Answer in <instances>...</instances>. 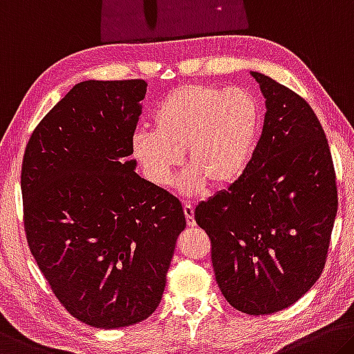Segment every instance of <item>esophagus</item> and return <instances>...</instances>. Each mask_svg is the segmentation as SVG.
I'll use <instances>...</instances> for the list:
<instances>
[{
  "mask_svg": "<svg viewBox=\"0 0 354 354\" xmlns=\"http://www.w3.org/2000/svg\"><path fill=\"white\" fill-rule=\"evenodd\" d=\"M184 216H186L187 225L195 227V218H194V206L190 203H184Z\"/></svg>",
  "mask_w": 354,
  "mask_h": 354,
  "instance_id": "obj_1",
  "label": "esophagus"
}]
</instances>
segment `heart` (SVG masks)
<instances>
[{
	"instance_id": "obj_1",
	"label": "heart",
	"mask_w": 354,
	"mask_h": 354,
	"mask_svg": "<svg viewBox=\"0 0 354 354\" xmlns=\"http://www.w3.org/2000/svg\"><path fill=\"white\" fill-rule=\"evenodd\" d=\"M260 118L258 102L244 89L189 83L157 104L151 115L154 131L132 133V156L156 187L171 183L183 153L190 164L178 181L184 195L200 194L207 183L225 187L245 171Z\"/></svg>"
}]
</instances>
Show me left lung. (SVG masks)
Returning a JSON list of instances; mask_svg holds the SVG:
<instances>
[{
    "mask_svg": "<svg viewBox=\"0 0 354 354\" xmlns=\"http://www.w3.org/2000/svg\"><path fill=\"white\" fill-rule=\"evenodd\" d=\"M265 96L261 137L238 181L195 207L218 288L236 310L269 315L322 274L337 214L329 145L299 94L250 71Z\"/></svg>",
    "mask_w": 354,
    "mask_h": 354,
    "instance_id": "1",
    "label": "left lung"
}]
</instances>
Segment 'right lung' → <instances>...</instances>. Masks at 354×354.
I'll return each instance as SVG.
<instances>
[{
  "mask_svg": "<svg viewBox=\"0 0 354 354\" xmlns=\"http://www.w3.org/2000/svg\"><path fill=\"white\" fill-rule=\"evenodd\" d=\"M145 80H86L39 122L21 164L26 241L71 315L137 324L164 295L181 201L136 173L131 138Z\"/></svg>",
  "mask_w": 354,
  "mask_h": 354,
  "instance_id": "right-lung-1",
  "label": "right lung"
}]
</instances>
